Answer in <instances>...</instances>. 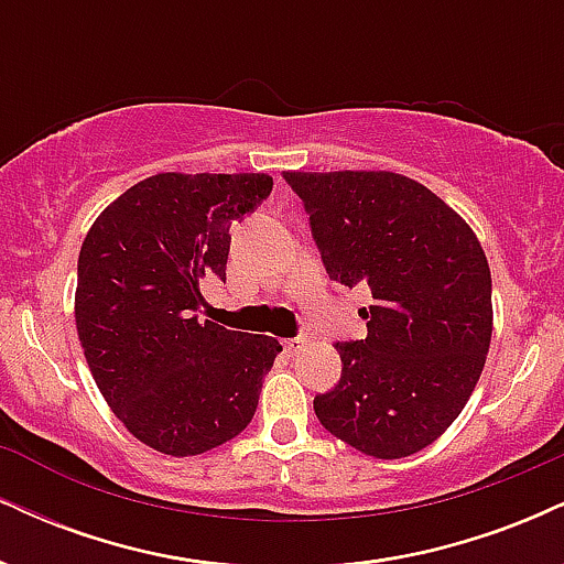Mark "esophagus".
I'll return each mask as SVG.
<instances>
[{"label": "esophagus", "mask_w": 564, "mask_h": 564, "mask_svg": "<svg viewBox=\"0 0 564 564\" xmlns=\"http://www.w3.org/2000/svg\"><path fill=\"white\" fill-rule=\"evenodd\" d=\"M304 347H307V339H302V336H294V339H286V341H283V349H286L289 355L302 352Z\"/></svg>", "instance_id": "34e87169"}]
</instances>
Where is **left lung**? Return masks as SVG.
I'll use <instances>...</instances> for the list:
<instances>
[{"label":"left lung","instance_id":"obj_1","mask_svg":"<svg viewBox=\"0 0 564 564\" xmlns=\"http://www.w3.org/2000/svg\"><path fill=\"white\" fill-rule=\"evenodd\" d=\"M332 281L366 283V339L336 341L341 379L318 422L373 458L432 445L467 405L494 334L490 268L471 228L394 172H283Z\"/></svg>","mask_w":564,"mask_h":564}]
</instances>
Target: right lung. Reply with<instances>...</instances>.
Masks as SVG:
<instances>
[{
	"label": "right lung",
	"mask_w": 564,
	"mask_h": 564,
	"mask_svg": "<svg viewBox=\"0 0 564 564\" xmlns=\"http://www.w3.org/2000/svg\"><path fill=\"white\" fill-rule=\"evenodd\" d=\"M270 174L161 172L121 193L84 238L76 332L121 424L148 448L198 456L246 430L281 345L198 321L200 278L225 281L230 225Z\"/></svg>",
	"instance_id": "add662e5"
}]
</instances>
